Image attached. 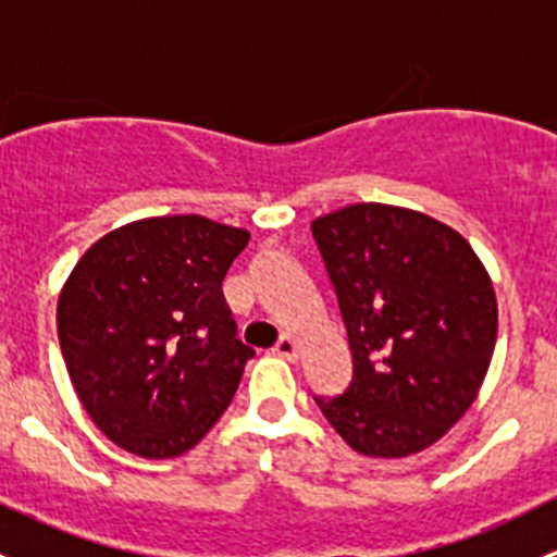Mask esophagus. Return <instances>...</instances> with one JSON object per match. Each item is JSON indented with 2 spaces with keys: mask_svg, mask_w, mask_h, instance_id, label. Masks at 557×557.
I'll list each match as a JSON object with an SVG mask.
<instances>
[{
  "mask_svg": "<svg viewBox=\"0 0 557 557\" xmlns=\"http://www.w3.org/2000/svg\"><path fill=\"white\" fill-rule=\"evenodd\" d=\"M274 350H277V356L288 358V361H296V356H299V345H296V339L290 334L280 336V342H277V347H274Z\"/></svg>",
  "mask_w": 557,
  "mask_h": 557,
  "instance_id": "obj_1",
  "label": "esophagus"
}]
</instances>
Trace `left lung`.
I'll return each mask as SVG.
<instances>
[{"mask_svg":"<svg viewBox=\"0 0 557 557\" xmlns=\"http://www.w3.org/2000/svg\"><path fill=\"white\" fill-rule=\"evenodd\" d=\"M352 352L342 396L314 398L369 458H407L466 414L485 383L498 301L463 234L409 207L361 201L312 221Z\"/></svg>","mask_w":557,"mask_h":557,"instance_id":"left-lung-1","label":"left lung"}]
</instances>
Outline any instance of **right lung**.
Wrapping results in <instances>:
<instances>
[{
  "label": "right lung",
  "instance_id": "add662e5",
  "mask_svg": "<svg viewBox=\"0 0 557 557\" xmlns=\"http://www.w3.org/2000/svg\"><path fill=\"white\" fill-rule=\"evenodd\" d=\"M250 232L205 215L132 221L97 239L55 307L61 356L88 418L121 450L177 458L218 423L252 347L223 277Z\"/></svg>",
  "mask_w": 557,
  "mask_h": 557
}]
</instances>
